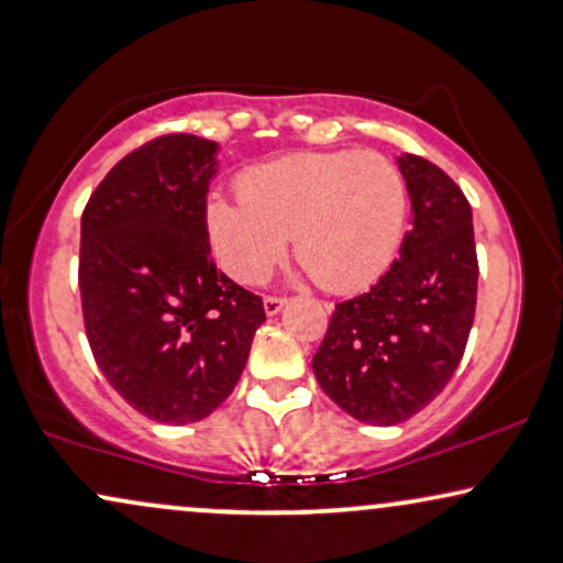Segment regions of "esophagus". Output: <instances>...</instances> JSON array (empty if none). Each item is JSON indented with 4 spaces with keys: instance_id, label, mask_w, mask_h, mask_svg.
I'll return each mask as SVG.
<instances>
[{
    "instance_id": "1",
    "label": "esophagus",
    "mask_w": 563,
    "mask_h": 563,
    "mask_svg": "<svg viewBox=\"0 0 563 563\" xmlns=\"http://www.w3.org/2000/svg\"><path fill=\"white\" fill-rule=\"evenodd\" d=\"M283 307H286V299H283V296H264V312L267 314H277Z\"/></svg>"
}]
</instances>
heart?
<instances>
[{
  "label": "heart",
  "mask_w": 563,
  "mask_h": 563,
  "mask_svg": "<svg viewBox=\"0 0 563 563\" xmlns=\"http://www.w3.org/2000/svg\"><path fill=\"white\" fill-rule=\"evenodd\" d=\"M238 198H211L206 230L224 273L260 283L294 254L320 288L354 294L397 256L407 222V185L376 151H301L251 166Z\"/></svg>",
  "instance_id": "heart-1"
}]
</instances>
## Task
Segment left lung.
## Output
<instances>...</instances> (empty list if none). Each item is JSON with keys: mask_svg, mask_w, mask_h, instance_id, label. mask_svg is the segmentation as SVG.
Wrapping results in <instances>:
<instances>
[{"mask_svg": "<svg viewBox=\"0 0 563 563\" xmlns=\"http://www.w3.org/2000/svg\"><path fill=\"white\" fill-rule=\"evenodd\" d=\"M412 230L367 294L335 303L312 360L322 391L373 426H397L423 410L466 352L476 312L471 206L463 190L421 156H399Z\"/></svg>", "mask_w": 563, "mask_h": 563, "instance_id": "obj_1", "label": "left lung"}]
</instances>
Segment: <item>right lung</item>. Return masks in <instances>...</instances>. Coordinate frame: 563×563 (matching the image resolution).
Returning a JSON list of instances; mask_svg holds the SVG:
<instances>
[{
	"label": "right lung",
	"mask_w": 563,
	"mask_h": 563,
	"mask_svg": "<svg viewBox=\"0 0 563 563\" xmlns=\"http://www.w3.org/2000/svg\"><path fill=\"white\" fill-rule=\"evenodd\" d=\"M217 142L164 134L124 156L81 214L79 290L95 363L134 410L196 423L241 378L256 294L219 273L206 230Z\"/></svg>",
	"instance_id": "obj_1"
}]
</instances>
